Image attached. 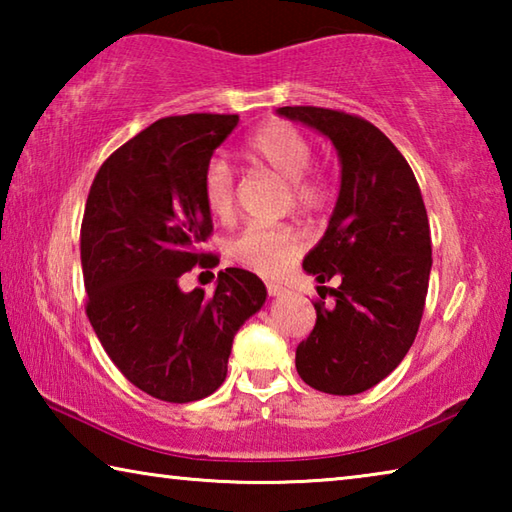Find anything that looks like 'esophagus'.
Here are the masks:
<instances>
[{
  "instance_id": "obj_1",
  "label": "esophagus",
  "mask_w": 512,
  "mask_h": 512,
  "mask_svg": "<svg viewBox=\"0 0 512 512\" xmlns=\"http://www.w3.org/2000/svg\"><path fill=\"white\" fill-rule=\"evenodd\" d=\"M266 291H268V296H282V293H287V289L277 282H266Z\"/></svg>"
}]
</instances>
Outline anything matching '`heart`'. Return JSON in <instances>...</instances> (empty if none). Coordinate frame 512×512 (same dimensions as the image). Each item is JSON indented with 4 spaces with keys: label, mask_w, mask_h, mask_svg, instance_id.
Here are the masks:
<instances>
[{
    "label": "heart",
    "mask_w": 512,
    "mask_h": 512,
    "mask_svg": "<svg viewBox=\"0 0 512 512\" xmlns=\"http://www.w3.org/2000/svg\"><path fill=\"white\" fill-rule=\"evenodd\" d=\"M244 155L287 180L291 201L298 210H320L332 196V185L325 173L309 167L314 158L309 137L287 121H268L255 131L244 144ZM203 198L214 219L228 221L235 212V171L228 162L212 160L207 164ZM300 246V235L289 225L253 223L230 241V255L253 273L273 277L298 257Z\"/></svg>",
    "instance_id": "obj_1"
}]
</instances>
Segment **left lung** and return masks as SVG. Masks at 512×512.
Here are the masks:
<instances>
[{
	"label": "left lung",
	"mask_w": 512,
	"mask_h": 512,
	"mask_svg": "<svg viewBox=\"0 0 512 512\" xmlns=\"http://www.w3.org/2000/svg\"><path fill=\"white\" fill-rule=\"evenodd\" d=\"M277 115L329 137L341 160L332 219L302 262L334 305H314L316 325L298 345L296 368L316 391L357 395L391 375L418 334L431 273L427 210L409 162L370 121L316 106ZM332 276L340 287L323 288Z\"/></svg>",
	"instance_id": "1"
}]
</instances>
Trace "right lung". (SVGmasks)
<instances>
[{"label":"right lung","mask_w":512,"mask_h":512,"mask_svg":"<svg viewBox=\"0 0 512 512\" xmlns=\"http://www.w3.org/2000/svg\"><path fill=\"white\" fill-rule=\"evenodd\" d=\"M237 124L239 115L210 112L158 119L101 164L85 203V311L121 375L162 402L212 395L232 339L266 302L264 282L244 268L219 271L212 296L178 284L216 259L203 253V173Z\"/></svg>","instance_id":"1"}]
</instances>
